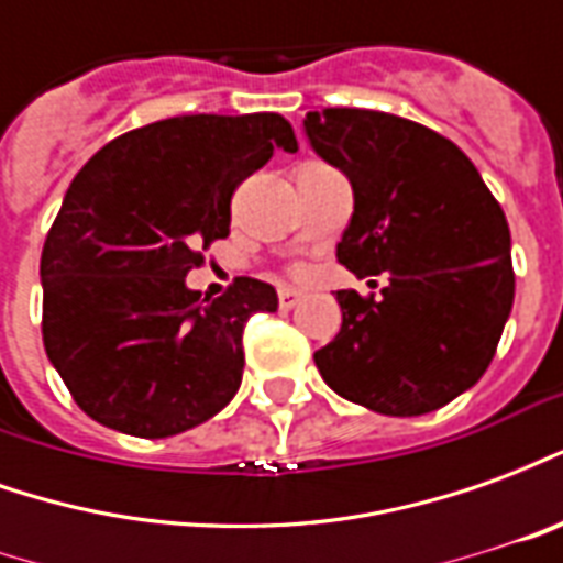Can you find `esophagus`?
<instances>
[{"instance_id":"1","label":"esophagus","mask_w":563,"mask_h":563,"mask_svg":"<svg viewBox=\"0 0 563 563\" xmlns=\"http://www.w3.org/2000/svg\"><path fill=\"white\" fill-rule=\"evenodd\" d=\"M277 298H280L283 310H292V307L301 301V292H298V289H292V286H283L280 292H277Z\"/></svg>"}]
</instances>
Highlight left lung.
<instances>
[{"mask_svg":"<svg viewBox=\"0 0 563 563\" xmlns=\"http://www.w3.org/2000/svg\"><path fill=\"white\" fill-rule=\"evenodd\" d=\"M305 135L353 184L341 265L389 271L379 301L338 292L343 322L313 355L319 374L374 413L440 410L492 365L512 310L507 217L473 162L422 123L325 108L305 117Z\"/></svg>","mask_w":563,"mask_h":563,"instance_id":"1","label":"left lung"}]
</instances>
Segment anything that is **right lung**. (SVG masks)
<instances>
[{
	"label": "right lung",
	"mask_w": 563,
	"mask_h": 563,
	"mask_svg": "<svg viewBox=\"0 0 563 563\" xmlns=\"http://www.w3.org/2000/svg\"><path fill=\"white\" fill-rule=\"evenodd\" d=\"M283 147L280 114H189L132 129L68 186L42 250V334L84 413L132 437H172L232 401L244 325L274 286L238 277L217 301L186 286L229 234L234 189Z\"/></svg>",
	"instance_id": "add662e5"
}]
</instances>
